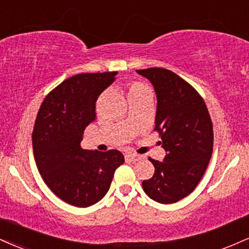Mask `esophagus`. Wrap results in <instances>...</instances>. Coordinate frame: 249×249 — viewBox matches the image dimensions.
<instances>
[{"mask_svg": "<svg viewBox=\"0 0 249 249\" xmlns=\"http://www.w3.org/2000/svg\"><path fill=\"white\" fill-rule=\"evenodd\" d=\"M125 158L128 159V160H131V161H139L142 159V155H138V154H127Z\"/></svg>", "mask_w": 249, "mask_h": 249, "instance_id": "esophagus-1", "label": "esophagus"}]
</instances>
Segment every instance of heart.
I'll use <instances>...</instances> for the list:
<instances>
[{
	"mask_svg": "<svg viewBox=\"0 0 249 249\" xmlns=\"http://www.w3.org/2000/svg\"><path fill=\"white\" fill-rule=\"evenodd\" d=\"M146 90H149V89L145 85H142V83H139V82H132L128 85L127 94H128V97H130V96L138 95L140 94V92H143Z\"/></svg>",
	"mask_w": 249,
	"mask_h": 249,
	"instance_id": "1",
	"label": "heart"
}]
</instances>
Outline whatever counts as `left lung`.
<instances>
[{"instance_id": "1", "label": "left lung", "mask_w": 249, "mask_h": 249, "mask_svg": "<svg viewBox=\"0 0 249 249\" xmlns=\"http://www.w3.org/2000/svg\"><path fill=\"white\" fill-rule=\"evenodd\" d=\"M154 87L158 106L155 131L166 151L163 161L149 159L154 175L142 189L155 202L172 204L199 183L213 148V128L205 102L187 81L164 68L137 71Z\"/></svg>"}]
</instances>
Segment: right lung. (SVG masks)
<instances>
[{
  "instance_id": "right-lung-1",
  "label": "right lung",
  "mask_w": 249,
  "mask_h": 249,
  "mask_svg": "<svg viewBox=\"0 0 249 249\" xmlns=\"http://www.w3.org/2000/svg\"><path fill=\"white\" fill-rule=\"evenodd\" d=\"M116 75L82 73L65 80L45 97L36 118L32 147L39 173L52 193L71 205L87 208L101 200L124 163L117 149L81 147L83 131L96 118V101Z\"/></svg>"
}]
</instances>
